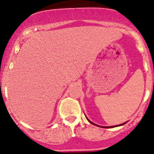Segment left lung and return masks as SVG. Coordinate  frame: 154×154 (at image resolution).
<instances>
[{"mask_svg":"<svg viewBox=\"0 0 154 154\" xmlns=\"http://www.w3.org/2000/svg\"><path fill=\"white\" fill-rule=\"evenodd\" d=\"M87 119V118H86ZM87 120L88 121V122H90V123L91 124V125H96V126H98V125H95V124H94L93 123V122H90L89 120H88V119H87ZM125 123H124V124H122V125H117V126H112V127H102V126H100V127H103V128H109V127H118V126H122V125H125ZM98 127H100V126H98Z\"/></svg>","mask_w":154,"mask_h":154,"instance_id":"left-lung-1","label":"left lung"}]
</instances>
